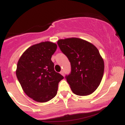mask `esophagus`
I'll return each mask as SVG.
<instances>
[{
	"label": "esophagus",
	"mask_w": 125,
	"mask_h": 125,
	"mask_svg": "<svg viewBox=\"0 0 125 125\" xmlns=\"http://www.w3.org/2000/svg\"><path fill=\"white\" fill-rule=\"evenodd\" d=\"M60 73H61V74H62V75H63V76H64V71H61V72H60Z\"/></svg>",
	"instance_id": "34e87169"
}]
</instances>
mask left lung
Instances as JSON below:
<instances>
[{"instance_id":"left-lung-1","label":"left lung","mask_w":125,"mask_h":125,"mask_svg":"<svg viewBox=\"0 0 125 125\" xmlns=\"http://www.w3.org/2000/svg\"><path fill=\"white\" fill-rule=\"evenodd\" d=\"M58 44L71 62V72L66 79L73 94L87 96L94 92L104 72V59L96 47L76 38L60 39Z\"/></svg>"}]
</instances>
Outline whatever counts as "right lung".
I'll list each match as a JSON object with an SVG mask.
<instances>
[{"instance_id":"obj_1","label":"right lung","mask_w":125,"mask_h":125,"mask_svg":"<svg viewBox=\"0 0 125 125\" xmlns=\"http://www.w3.org/2000/svg\"><path fill=\"white\" fill-rule=\"evenodd\" d=\"M57 44L44 42L34 44L24 52L16 71L24 92L38 102H46L56 95L59 82L63 76L54 69L52 56Z\"/></svg>"}]
</instances>
